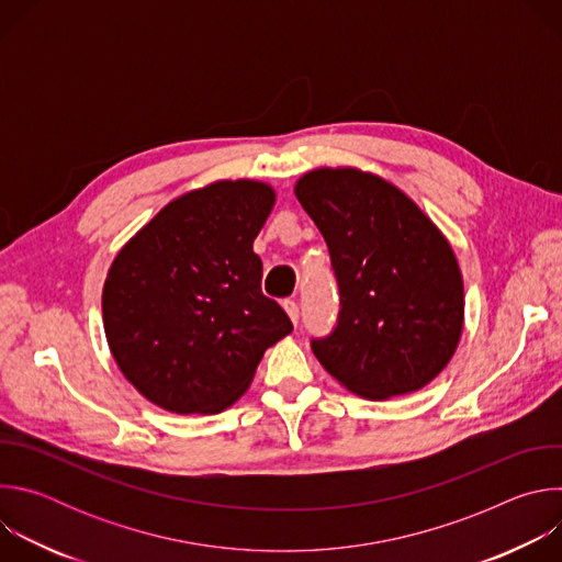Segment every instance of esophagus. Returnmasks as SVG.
I'll list each match as a JSON object with an SVG mask.
<instances>
[{"label": "esophagus", "instance_id": "obj_1", "mask_svg": "<svg viewBox=\"0 0 562 562\" xmlns=\"http://www.w3.org/2000/svg\"><path fill=\"white\" fill-rule=\"evenodd\" d=\"M282 306H284L286 315L291 317V323L297 325V317H300V306H297V302H295V300H284Z\"/></svg>", "mask_w": 562, "mask_h": 562}]
</instances>
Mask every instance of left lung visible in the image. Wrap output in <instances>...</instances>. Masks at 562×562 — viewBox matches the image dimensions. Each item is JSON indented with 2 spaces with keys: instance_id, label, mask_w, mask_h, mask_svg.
Returning a JSON list of instances; mask_svg holds the SVG:
<instances>
[{
  "instance_id": "obj_1",
  "label": "left lung",
  "mask_w": 562,
  "mask_h": 562,
  "mask_svg": "<svg viewBox=\"0 0 562 562\" xmlns=\"http://www.w3.org/2000/svg\"><path fill=\"white\" fill-rule=\"evenodd\" d=\"M295 198L325 237L340 289L338 325L311 340L319 364L371 400L429 384L464 323L447 237L403 191L358 169L308 171Z\"/></svg>"
}]
</instances>
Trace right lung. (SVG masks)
Here are the masks:
<instances>
[{"mask_svg": "<svg viewBox=\"0 0 562 562\" xmlns=\"http://www.w3.org/2000/svg\"><path fill=\"white\" fill-rule=\"evenodd\" d=\"M276 204L265 182L222 180L169 202L113 260L102 313L126 380L167 412L220 414L293 331L262 293L254 239Z\"/></svg>", "mask_w": 562, "mask_h": 562, "instance_id": "1", "label": "right lung"}]
</instances>
